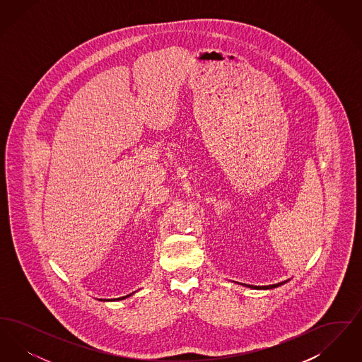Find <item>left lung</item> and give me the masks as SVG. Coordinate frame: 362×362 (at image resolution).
<instances>
[{
  "label": "left lung",
  "mask_w": 362,
  "mask_h": 362,
  "mask_svg": "<svg viewBox=\"0 0 362 362\" xmlns=\"http://www.w3.org/2000/svg\"><path fill=\"white\" fill-rule=\"evenodd\" d=\"M288 281H284V282H278V284H274V285H269V286H254V285H245V284H240L243 286H245V288H250V289H257V291H267V289H274V288H278V286H281V285H284V284H286Z\"/></svg>",
  "instance_id": "8db88e82"
}]
</instances>
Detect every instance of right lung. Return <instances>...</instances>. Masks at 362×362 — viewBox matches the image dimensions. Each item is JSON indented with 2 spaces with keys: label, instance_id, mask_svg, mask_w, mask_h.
Instances as JSON below:
<instances>
[{
  "label": "right lung",
  "instance_id": "obj_1",
  "mask_svg": "<svg viewBox=\"0 0 362 362\" xmlns=\"http://www.w3.org/2000/svg\"><path fill=\"white\" fill-rule=\"evenodd\" d=\"M136 292L130 293V294H127V296H123V297H119V298H111V300H107V298H99V301H119V300H124V298H127V297H130V296H133Z\"/></svg>",
  "mask_w": 362,
  "mask_h": 362
}]
</instances>
